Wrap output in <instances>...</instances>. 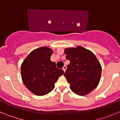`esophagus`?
<instances>
[{"mask_svg":"<svg viewBox=\"0 0 120 120\" xmlns=\"http://www.w3.org/2000/svg\"><path fill=\"white\" fill-rule=\"evenodd\" d=\"M66 69H67V66L66 65H64V66L63 67V68H62V70H63L65 72V71H66Z\"/></svg>","mask_w":120,"mask_h":120,"instance_id":"obj_1","label":"esophagus"}]
</instances>
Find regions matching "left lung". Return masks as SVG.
<instances>
[{"label":"left lung","instance_id":"1","mask_svg":"<svg viewBox=\"0 0 120 120\" xmlns=\"http://www.w3.org/2000/svg\"><path fill=\"white\" fill-rule=\"evenodd\" d=\"M70 64L64 73L70 89L79 96L89 94L100 80L101 66L91 51L82 46L64 50Z\"/></svg>","mask_w":120,"mask_h":120}]
</instances>
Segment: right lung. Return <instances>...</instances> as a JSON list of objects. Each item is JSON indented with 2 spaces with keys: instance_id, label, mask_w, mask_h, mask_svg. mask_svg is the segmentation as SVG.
<instances>
[{
  "instance_id": "1",
  "label": "right lung",
  "mask_w": 120,
  "mask_h": 120,
  "mask_svg": "<svg viewBox=\"0 0 120 120\" xmlns=\"http://www.w3.org/2000/svg\"><path fill=\"white\" fill-rule=\"evenodd\" d=\"M52 49L41 47L32 51L21 65V76L26 88L37 96H44L52 91L55 83L64 71L50 61Z\"/></svg>"
}]
</instances>
